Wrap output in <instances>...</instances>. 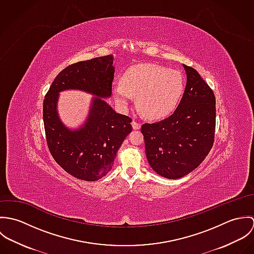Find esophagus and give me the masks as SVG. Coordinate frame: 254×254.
I'll return each instance as SVG.
<instances>
[{
	"mask_svg": "<svg viewBox=\"0 0 254 254\" xmlns=\"http://www.w3.org/2000/svg\"><path fill=\"white\" fill-rule=\"evenodd\" d=\"M132 127H133V129L138 130V129L141 128V123L138 122V121H136V120H133V121H132Z\"/></svg>",
	"mask_w": 254,
	"mask_h": 254,
	"instance_id": "34e87169",
	"label": "esophagus"
}]
</instances>
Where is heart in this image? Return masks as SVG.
<instances>
[{"instance_id":"obj_1","label":"heart","mask_w":254,"mask_h":254,"mask_svg":"<svg viewBox=\"0 0 254 254\" xmlns=\"http://www.w3.org/2000/svg\"><path fill=\"white\" fill-rule=\"evenodd\" d=\"M185 82L181 72L145 64L129 68L122 77V84L112 86V96L117 105L127 109L132 97L146 117L156 119L172 113L184 93Z\"/></svg>"}]
</instances>
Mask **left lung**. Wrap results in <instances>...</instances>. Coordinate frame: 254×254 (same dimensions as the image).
<instances>
[{"instance_id":"8db88e82","label":"left lung","mask_w":254,"mask_h":254,"mask_svg":"<svg viewBox=\"0 0 254 254\" xmlns=\"http://www.w3.org/2000/svg\"><path fill=\"white\" fill-rule=\"evenodd\" d=\"M187 84L181 102L167 118L145 123V155L154 172L179 179L194 170L214 142L216 108L213 91L192 67L183 64Z\"/></svg>"}]
</instances>
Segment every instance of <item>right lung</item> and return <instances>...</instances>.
I'll use <instances>...</instances> for the list:
<instances>
[{
  "mask_svg": "<svg viewBox=\"0 0 254 254\" xmlns=\"http://www.w3.org/2000/svg\"><path fill=\"white\" fill-rule=\"evenodd\" d=\"M113 56L96 58L67 66L52 83L43 105V120L49 149L67 173L84 181H97L112 168L117 150L132 131V119L117 113L107 99L114 77ZM76 89L93 94L88 116L71 129L57 111L59 93Z\"/></svg>",
  "mask_w": 254,
  "mask_h": 254,
  "instance_id": "1",
  "label": "right lung"
}]
</instances>
